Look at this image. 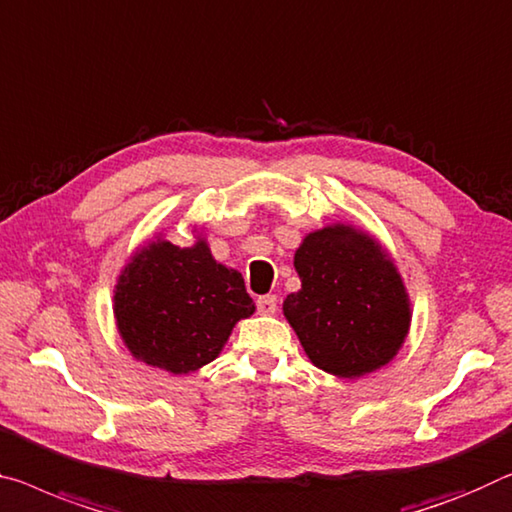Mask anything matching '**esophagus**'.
Returning a JSON list of instances; mask_svg holds the SVG:
<instances>
[{
  "instance_id": "esophagus-1",
  "label": "esophagus",
  "mask_w": 512,
  "mask_h": 512,
  "mask_svg": "<svg viewBox=\"0 0 512 512\" xmlns=\"http://www.w3.org/2000/svg\"><path fill=\"white\" fill-rule=\"evenodd\" d=\"M258 313H261V316H272L274 311H277V297L274 295H263V297H258Z\"/></svg>"
}]
</instances>
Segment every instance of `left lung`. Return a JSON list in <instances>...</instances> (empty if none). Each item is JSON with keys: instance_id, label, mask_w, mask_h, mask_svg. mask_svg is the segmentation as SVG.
I'll return each mask as SVG.
<instances>
[{"instance_id": "left-lung-1", "label": "left lung", "mask_w": 512, "mask_h": 512, "mask_svg": "<svg viewBox=\"0 0 512 512\" xmlns=\"http://www.w3.org/2000/svg\"><path fill=\"white\" fill-rule=\"evenodd\" d=\"M297 293L283 300L313 366L341 380L380 371L405 345L412 300L389 249L359 226L334 222L295 249Z\"/></svg>"}]
</instances>
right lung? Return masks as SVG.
Here are the masks:
<instances>
[{
  "label": "right lung",
  "mask_w": 512,
  "mask_h": 512,
  "mask_svg": "<svg viewBox=\"0 0 512 512\" xmlns=\"http://www.w3.org/2000/svg\"><path fill=\"white\" fill-rule=\"evenodd\" d=\"M192 233L190 247L155 233L132 251L114 283L123 345L137 361L171 375L217 359L233 327L256 311L242 274L215 261L196 226Z\"/></svg>",
  "instance_id": "1"
}]
</instances>
